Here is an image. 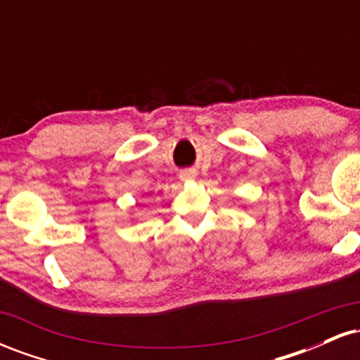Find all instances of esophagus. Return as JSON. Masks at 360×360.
I'll return each instance as SVG.
<instances>
[{
	"label": "esophagus",
	"mask_w": 360,
	"mask_h": 360,
	"mask_svg": "<svg viewBox=\"0 0 360 360\" xmlns=\"http://www.w3.org/2000/svg\"><path fill=\"white\" fill-rule=\"evenodd\" d=\"M181 181H194L196 179V171H193V169H189V171H183L179 174Z\"/></svg>",
	"instance_id": "obj_1"
}]
</instances>
